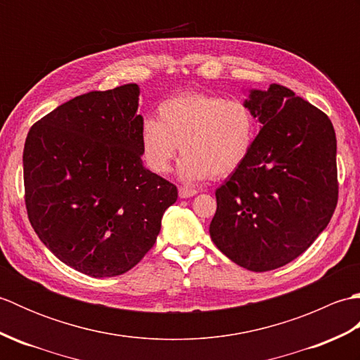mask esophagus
Listing matches in <instances>:
<instances>
[{"label": "esophagus", "instance_id": "obj_1", "mask_svg": "<svg viewBox=\"0 0 360 360\" xmlns=\"http://www.w3.org/2000/svg\"><path fill=\"white\" fill-rule=\"evenodd\" d=\"M196 193H198V190H195L192 187H179V198H182V200H184V198H192Z\"/></svg>", "mask_w": 360, "mask_h": 360}]
</instances>
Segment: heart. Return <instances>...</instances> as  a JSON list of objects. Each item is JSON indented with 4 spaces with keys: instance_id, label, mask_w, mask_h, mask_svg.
Listing matches in <instances>:
<instances>
[{
    "instance_id": "obj_1",
    "label": "heart",
    "mask_w": 360,
    "mask_h": 360,
    "mask_svg": "<svg viewBox=\"0 0 360 360\" xmlns=\"http://www.w3.org/2000/svg\"><path fill=\"white\" fill-rule=\"evenodd\" d=\"M257 139V119L238 98L190 93L159 105L158 120L145 117L139 129L143 162L153 173L170 172L181 150L178 174L186 182L223 178L243 165Z\"/></svg>"
}]
</instances>
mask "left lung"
I'll return each mask as SVG.
<instances>
[{"mask_svg":"<svg viewBox=\"0 0 360 360\" xmlns=\"http://www.w3.org/2000/svg\"><path fill=\"white\" fill-rule=\"evenodd\" d=\"M258 136L243 165L217 190L212 241L233 263L272 271L302 255L338 204V142L331 120L292 91L271 85L244 98Z\"/></svg>","mask_w":360,"mask_h":360,"instance_id":"1","label":"left lung"}]
</instances>
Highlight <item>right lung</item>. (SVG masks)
Returning <instances> with one entry per match:
<instances>
[{"instance_id": "obj_1", "label": "right lung", "mask_w": 360, "mask_h": 360, "mask_svg": "<svg viewBox=\"0 0 360 360\" xmlns=\"http://www.w3.org/2000/svg\"><path fill=\"white\" fill-rule=\"evenodd\" d=\"M141 88L74 97L30 128L22 153L29 221L60 262L89 277L125 274L153 248L172 182L143 167Z\"/></svg>"}]
</instances>
